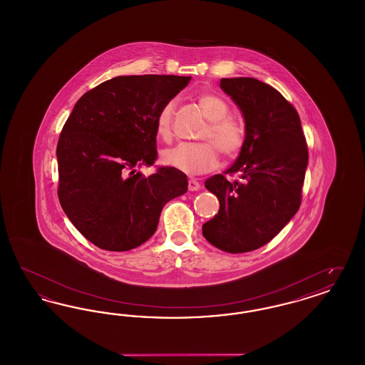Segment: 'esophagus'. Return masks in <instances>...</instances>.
Segmentation results:
<instances>
[{"mask_svg": "<svg viewBox=\"0 0 365 365\" xmlns=\"http://www.w3.org/2000/svg\"><path fill=\"white\" fill-rule=\"evenodd\" d=\"M200 187H201V185H200L197 180H194V179H190V180H189V190H200Z\"/></svg>", "mask_w": 365, "mask_h": 365, "instance_id": "34e87169", "label": "esophagus"}]
</instances>
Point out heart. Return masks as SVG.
<instances>
[{
	"label": "heart",
	"instance_id": "heart-1",
	"mask_svg": "<svg viewBox=\"0 0 365 365\" xmlns=\"http://www.w3.org/2000/svg\"><path fill=\"white\" fill-rule=\"evenodd\" d=\"M197 104L209 120L200 138L212 141L226 158L238 156L245 145L246 134L242 123L228 116L230 105L213 93L197 96ZM173 118L174 103L170 101L158 110L156 118L157 135L164 140H170L173 137ZM211 144L179 143L161 153V163L185 174H205L219 164L217 150Z\"/></svg>",
	"mask_w": 365,
	"mask_h": 365
}]
</instances>
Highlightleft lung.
Instances as JSON below:
<instances>
[{
  "instance_id": "1",
  "label": "left lung",
  "mask_w": 365,
  "mask_h": 365,
  "mask_svg": "<svg viewBox=\"0 0 365 365\" xmlns=\"http://www.w3.org/2000/svg\"><path fill=\"white\" fill-rule=\"evenodd\" d=\"M222 90L245 119V145L225 174L205 180L220 208L202 226L227 253L256 250L277 237L301 205L308 148L295 110L277 88L255 78H223Z\"/></svg>"
}]
</instances>
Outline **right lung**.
Returning <instances> with one entry per match:
<instances>
[{"label": "right lung", "instance_id": "1", "mask_svg": "<svg viewBox=\"0 0 365 365\" xmlns=\"http://www.w3.org/2000/svg\"><path fill=\"white\" fill-rule=\"evenodd\" d=\"M191 76H116L83 94L58 143V200L71 223L96 246L125 252L156 231L163 207L187 191L171 167L145 176L156 161L158 110Z\"/></svg>", "mask_w": 365, "mask_h": 365}]
</instances>
